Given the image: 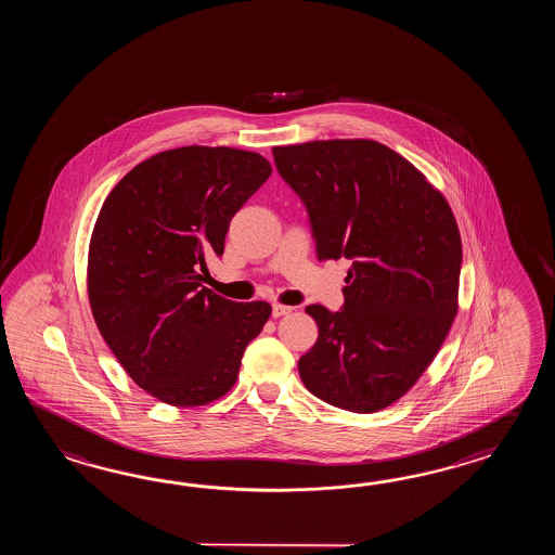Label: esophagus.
Listing matches in <instances>:
<instances>
[{
	"instance_id": "esophagus-1",
	"label": "esophagus",
	"mask_w": 555,
	"mask_h": 555,
	"mask_svg": "<svg viewBox=\"0 0 555 555\" xmlns=\"http://www.w3.org/2000/svg\"><path fill=\"white\" fill-rule=\"evenodd\" d=\"M292 311H294V307L282 306V304H273L272 307L273 318H283V315H287V313H292Z\"/></svg>"
}]
</instances>
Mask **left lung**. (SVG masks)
Wrapping results in <instances>:
<instances>
[{"label": "left lung", "mask_w": 555, "mask_h": 555, "mask_svg": "<svg viewBox=\"0 0 555 555\" xmlns=\"http://www.w3.org/2000/svg\"><path fill=\"white\" fill-rule=\"evenodd\" d=\"M306 204L319 260L351 261L345 306H309L319 337L299 377L321 401L377 413L413 389L459 311L462 240L440 190L371 139L273 146Z\"/></svg>", "instance_id": "1"}]
</instances>
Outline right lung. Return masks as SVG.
<instances>
[{
  "instance_id": "obj_1",
  "label": "right lung",
  "mask_w": 555,
  "mask_h": 555,
  "mask_svg": "<svg viewBox=\"0 0 555 555\" xmlns=\"http://www.w3.org/2000/svg\"><path fill=\"white\" fill-rule=\"evenodd\" d=\"M270 175L261 154L192 144L154 154L106 196L89 242V304L118 363L158 401L224 397L272 315L268 301L236 304L202 283Z\"/></svg>"
}]
</instances>
